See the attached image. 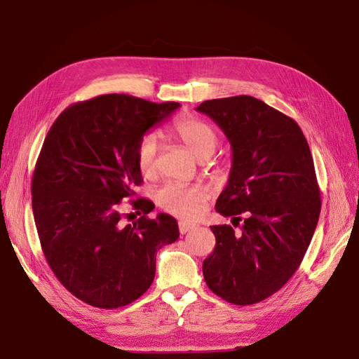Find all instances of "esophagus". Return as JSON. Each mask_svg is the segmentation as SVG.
Instances as JSON below:
<instances>
[{
  "label": "esophagus",
  "instance_id": "34e87169",
  "mask_svg": "<svg viewBox=\"0 0 359 359\" xmlns=\"http://www.w3.org/2000/svg\"><path fill=\"white\" fill-rule=\"evenodd\" d=\"M178 227H180V232H181L182 235L187 233V232H191V231H194V229H198L196 224L189 223V222H180V223H178Z\"/></svg>",
  "mask_w": 359,
  "mask_h": 359
}]
</instances>
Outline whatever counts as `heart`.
Instances as JSON below:
<instances>
[{
    "label": "heart",
    "instance_id": "b5f03b06",
    "mask_svg": "<svg viewBox=\"0 0 359 359\" xmlns=\"http://www.w3.org/2000/svg\"><path fill=\"white\" fill-rule=\"evenodd\" d=\"M172 132L199 160L210 158L219 144L215 130L196 116H180L172 124ZM160 142L156 133H147L137 145L136 157L139 169L144 175L151 177L157 172ZM210 193L202 186H184L169 182L157 193V203L163 211L178 215L181 219L193 220L205 208Z\"/></svg>",
    "mask_w": 359,
    "mask_h": 359
}]
</instances>
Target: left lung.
Returning <instances> with one entry per match:
<instances>
[{
  "mask_svg": "<svg viewBox=\"0 0 359 359\" xmlns=\"http://www.w3.org/2000/svg\"><path fill=\"white\" fill-rule=\"evenodd\" d=\"M232 147V168L215 211L240 224L211 226L214 252L203 260L208 287L235 306L274 295L295 274L320 214L314 163L299 126L252 95L206 100Z\"/></svg>",
  "mask_w": 359,
  "mask_h": 359,
  "instance_id": "1",
  "label": "left lung"
}]
</instances>
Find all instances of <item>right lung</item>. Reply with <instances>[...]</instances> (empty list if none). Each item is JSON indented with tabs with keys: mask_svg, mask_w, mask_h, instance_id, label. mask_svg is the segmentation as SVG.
<instances>
[{
	"mask_svg": "<svg viewBox=\"0 0 359 359\" xmlns=\"http://www.w3.org/2000/svg\"><path fill=\"white\" fill-rule=\"evenodd\" d=\"M180 103L104 94L69 106L52 124L31 181L41 250L72 295L99 309L136 301L156 276V253L178 240V223L153 202L130 201L144 215L128 225L122 202L144 182L136 151L148 130Z\"/></svg>",
	"mask_w": 359,
	"mask_h": 359,
	"instance_id": "right-lung-1",
	"label": "right lung"
}]
</instances>
